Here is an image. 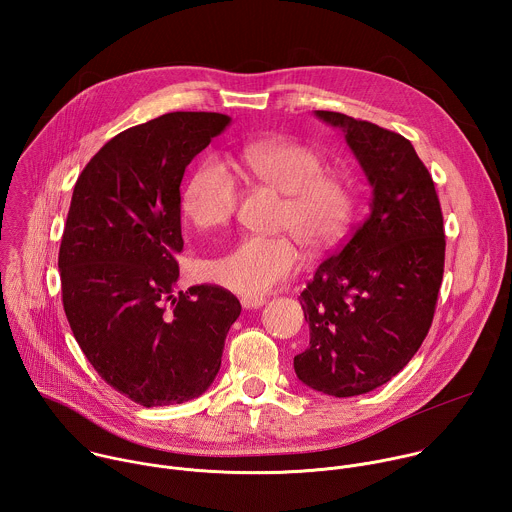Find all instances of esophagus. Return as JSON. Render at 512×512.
<instances>
[{
    "label": "esophagus",
    "instance_id": "34e87169",
    "mask_svg": "<svg viewBox=\"0 0 512 512\" xmlns=\"http://www.w3.org/2000/svg\"><path fill=\"white\" fill-rule=\"evenodd\" d=\"M265 302H267L265 298H243V300H241L243 308H247V310H253V308H261Z\"/></svg>",
    "mask_w": 512,
    "mask_h": 512
}]
</instances>
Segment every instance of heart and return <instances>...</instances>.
Here are the masks:
<instances>
[{
  "mask_svg": "<svg viewBox=\"0 0 512 512\" xmlns=\"http://www.w3.org/2000/svg\"><path fill=\"white\" fill-rule=\"evenodd\" d=\"M239 168L253 180L285 194L279 237H245L231 251L204 263V275L245 298H259L294 275L302 247L324 253L348 235L358 206L352 180L326 168V156L310 143L287 135L251 139L237 152ZM239 204L235 174L218 160H204L190 176L182 208L200 229L231 223Z\"/></svg>",
  "mask_w": 512,
  "mask_h": 512,
  "instance_id": "heart-1",
  "label": "heart"
}]
</instances>
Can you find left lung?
Returning a JSON list of instances; mask_svg holds the SVG:
<instances>
[{
  "instance_id": "left-lung-1",
  "label": "left lung",
  "mask_w": 512,
  "mask_h": 512,
  "mask_svg": "<svg viewBox=\"0 0 512 512\" xmlns=\"http://www.w3.org/2000/svg\"><path fill=\"white\" fill-rule=\"evenodd\" d=\"M316 115L344 131L373 204L300 294L310 346L294 369L316 391L352 397L391 381L425 340L444 277V214L409 139L344 113Z\"/></svg>"
}]
</instances>
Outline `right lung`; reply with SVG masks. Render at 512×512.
Segmentation results:
<instances>
[{"label": "right lung", "mask_w": 512, "mask_h": 512, "mask_svg": "<svg viewBox=\"0 0 512 512\" xmlns=\"http://www.w3.org/2000/svg\"><path fill=\"white\" fill-rule=\"evenodd\" d=\"M231 125L223 113H166L109 139L81 172L58 269L70 330L99 377L143 407L202 395L241 314L221 285L178 291L186 166Z\"/></svg>", "instance_id": "1"}]
</instances>
